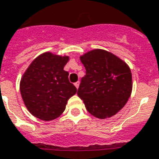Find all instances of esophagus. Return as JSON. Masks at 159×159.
<instances>
[{"label": "esophagus", "mask_w": 159, "mask_h": 159, "mask_svg": "<svg viewBox=\"0 0 159 159\" xmlns=\"http://www.w3.org/2000/svg\"><path fill=\"white\" fill-rule=\"evenodd\" d=\"M74 85H75V87H76V89H78V88H79V85H80V83L79 82H76V83H75V84H74Z\"/></svg>", "instance_id": "obj_1"}]
</instances>
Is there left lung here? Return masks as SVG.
<instances>
[{
  "mask_svg": "<svg viewBox=\"0 0 159 159\" xmlns=\"http://www.w3.org/2000/svg\"><path fill=\"white\" fill-rule=\"evenodd\" d=\"M86 69L78 97L87 110L98 119L115 116L125 106L132 90L130 67L114 54L96 49L80 56Z\"/></svg>",
  "mask_w": 159,
  "mask_h": 159,
  "instance_id": "obj_1",
  "label": "left lung"
}]
</instances>
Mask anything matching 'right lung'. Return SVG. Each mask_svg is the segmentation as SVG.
Listing matches in <instances>:
<instances>
[{
  "label": "right lung",
  "mask_w": 159,
  "mask_h": 159,
  "mask_svg": "<svg viewBox=\"0 0 159 159\" xmlns=\"http://www.w3.org/2000/svg\"><path fill=\"white\" fill-rule=\"evenodd\" d=\"M69 56L45 52L29 65L20 82V92L25 106L42 120H52L61 115L68 99L76 93L69 82L64 66Z\"/></svg>",
  "instance_id": "obj_1"
}]
</instances>
